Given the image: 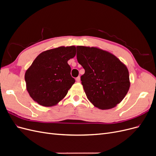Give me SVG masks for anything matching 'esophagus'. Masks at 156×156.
<instances>
[{
  "mask_svg": "<svg viewBox=\"0 0 156 156\" xmlns=\"http://www.w3.org/2000/svg\"><path fill=\"white\" fill-rule=\"evenodd\" d=\"M75 80H76L77 82H80V81H81V77H80L79 76L77 77L76 79H75Z\"/></svg>",
  "mask_w": 156,
  "mask_h": 156,
  "instance_id": "obj_1",
  "label": "esophagus"
}]
</instances>
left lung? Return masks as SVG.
Instances as JSON below:
<instances>
[{
    "instance_id": "obj_1",
    "label": "left lung",
    "mask_w": 156,
    "mask_h": 156,
    "mask_svg": "<svg viewBox=\"0 0 156 156\" xmlns=\"http://www.w3.org/2000/svg\"><path fill=\"white\" fill-rule=\"evenodd\" d=\"M77 58L85 70L81 83L94 106L109 109L123 100L130 87L129 71L116 56L96 47L77 46Z\"/></svg>"
}]
</instances>
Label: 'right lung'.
<instances>
[{
	"instance_id": "1",
	"label": "right lung",
	"mask_w": 156,
	"mask_h": 156,
	"mask_svg": "<svg viewBox=\"0 0 156 156\" xmlns=\"http://www.w3.org/2000/svg\"><path fill=\"white\" fill-rule=\"evenodd\" d=\"M76 55V48L61 46L41 53L25 74L27 90L32 100L44 107L62 101L75 82L68 64Z\"/></svg>"
}]
</instances>
